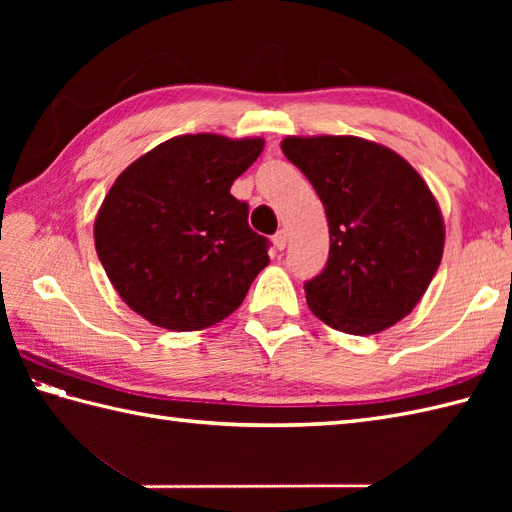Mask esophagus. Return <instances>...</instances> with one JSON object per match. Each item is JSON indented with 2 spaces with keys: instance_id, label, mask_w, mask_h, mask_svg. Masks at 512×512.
I'll use <instances>...</instances> for the list:
<instances>
[{
  "instance_id": "34e87169",
  "label": "esophagus",
  "mask_w": 512,
  "mask_h": 512,
  "mask_svg": "<svg viewBox=\"0 0 512 512\" xmlns=\"http://www.w3.org/2000/svg\"><path fill=\"white\" fill-rule=\"evenodd\" d=\"M273 244L277 250H284L286 244H288V233L286 231H279L273 235Z\"/></svg>"
}]
</instances>
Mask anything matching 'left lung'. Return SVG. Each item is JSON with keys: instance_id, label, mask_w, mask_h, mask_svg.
I'll use <instances>...</instances> for the list:
<instances>
[{"instance_id": "obj_1", "label": "left lung", "mask_w": 512, "mask_h": 512, "mask_svg": "<svg viewBox=\"0 0 512 512\" xmlns=\"http://www.w3.org/2000/svg\"><path fill=\"white\" fill-rule=\"evenodd\" d=\"M281 149L328 215V264L306 281L314 317L358 336L405 319L444 250V220L427 182L396 151L358 136H288Z\"/></svg>"}]
</instances>
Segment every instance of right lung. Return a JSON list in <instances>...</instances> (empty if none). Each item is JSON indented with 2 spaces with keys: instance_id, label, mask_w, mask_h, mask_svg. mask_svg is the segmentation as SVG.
I'll return each mask as SVG.
<instances>
[{
  "instance_id": "obj_1",
  "label": "right lung",
  "mask_w": 512,
  "mask_h": 512,
  "mask_svg": "<svg viewBox=\"0 0 512 512\" xmlns=\"http://www.w3.org/2000/svg\"><path fill=\"white\" fill-rule=\"evenodd\" d=\"M264 138L184 134L134 160L94 220V246L118 295L173 332L204 330L239 308L268 266V239L250 231L231 195Z\"/></svg>"
}]
</instances>
